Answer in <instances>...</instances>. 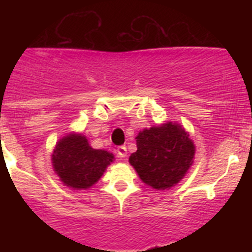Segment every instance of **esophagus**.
Returning a JSON list of instances; mask_svg holds the SVG:
<instances>
[{"instance_id": "1", "label": "esophagus", "mask_w": 252, "mask_h": 252, "mask_svg": "<svg viewBox=\"0 0 252 252\" xmlns=\"http://www.w3.org/2000/svg\"><path fill=\"white\" fill-rule=\"evenodd\" d=\"M117 155H118L119 158L123 159L124 157L126 156V147L124 146V145H122V146L117 147Z\"/></svg>"}]
</instances>
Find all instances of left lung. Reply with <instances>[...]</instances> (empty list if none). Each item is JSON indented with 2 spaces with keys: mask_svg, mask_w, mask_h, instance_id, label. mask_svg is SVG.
<instances>
[{
  "mask_svg": "<svg viewBox=\"0 0 252 252\" xmlns=\"http://www.w3.org/2000/svg\"><path fill=\"white\" fill-rule=\"evenodd\" d=\"M136 150L129 157L142 182L156 190L174 187L194 162L195 145L180 124L167 123L144 129L136 136Z\"/></svg>",
  "mask_w": 252,
  "mask_h": 252,
  "instance_id": "1",
  "label": "left lung"
}]
</instances>
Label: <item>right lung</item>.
<instances>
[{
    "mask_svg": "<svg viewBox=\"0 0 252 252\" xmlns=\"http://www.w3.org/2000/svg\"><path fill=\"white\" fill-rule=\"evenodd\" d=\"M113 159V154L93 149L85 136L73 133L56 144L52 166L63 184L81 190L97 183Z\"/></svg>",
    "mask_w": 252,
    "mask_h": 252,
    "instance_id": "1",
    "label": "right lung"
}]
</instances>
